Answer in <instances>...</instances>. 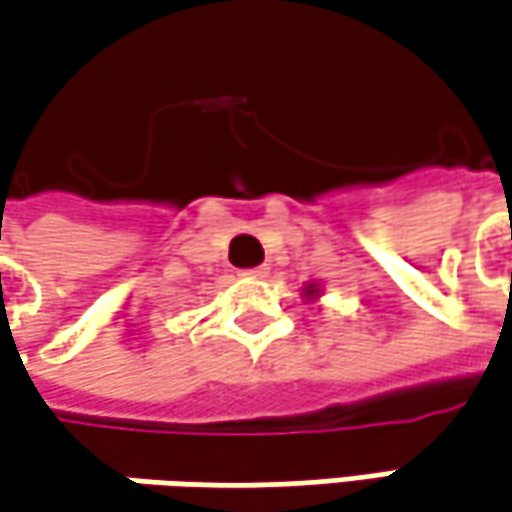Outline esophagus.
Segmentation results:
<instances>
[{
    "mask_svg": "<svg viewBox=\"0 0 512 512\" xmlns=\"http://www.w3.org/2000/svg\"><path fill=\"white\" fill-rule=\"evenodd\" d=\"M243 275H246V278H263V275H266V266H255V269H246Z\"/></svg>",
    "mask_w": 512,
    "mask_h": 512,
    "instance_id": "34e87169",
    "label": "esophagus"
}]
</instances>
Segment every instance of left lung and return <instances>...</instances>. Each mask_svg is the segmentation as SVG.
I'll list each match as a JSON object with an SVG mask.
<instances>
[{"instance_id":"8db88e82","label":"left lung","mask_w":512,"mask_h":512,"mask_svg":"<svg viewBox=\"0 0 512 512\" xmlns=\"http://www.w3.org/2000/svg\"><path fill=\"white\" fill-rule=\"evenodd\" d=\"M304 295H307V298H318V289H316V284H310V286H307V292H304Z\"/></svg>"}]
</instances>
